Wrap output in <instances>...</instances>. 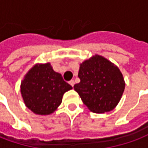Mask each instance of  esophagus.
Segmentation results:
<instances>
[{"label": "esophagus", "mask_w": 148, "mask_h": 148, "mask_svg": "<svg viewBox=\"0 0 148 148\" xmlns=\"http://www.w3.org/2000/svg\"><path fill=\"white\" fill-rule=\"evenodd\" d=\"M69 84L72 86V87H73L74 86V84H75V82H74V80L73 79H72V80H70L69 81Z\"/></svg>", "instance_id": "1"}]
</instances>
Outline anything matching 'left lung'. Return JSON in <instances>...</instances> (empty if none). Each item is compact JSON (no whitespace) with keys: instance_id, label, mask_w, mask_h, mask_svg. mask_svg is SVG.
Instances as JSON below:
<instances>
[{"instance_id":"left-lung-1","label":"left lung","mask_w":148,"mask_h":148,"mask_svg":"<svg viewBox=\"0 0 148 148\" xmlns=\"http://www.w3.org/2000/svg\"><path fill=\"white\" fill-rule=\"evenodd\" d=\"M80 82L74 85L82 101L94 113L112 110L125 90V81L119 69L102 56L95 55L80 64Z\"/></svg>"}]
</instances>
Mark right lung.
<instances>
[{"instance_id": "right-lung-1", "label": "right lung", "mask_w": 148, "mask_h": 148, "mask_svg": "<svg viewBox=\"0 0 148 148\" xmlns=\"http://www.w3.org/2000/svg\"><path fill=\"white\" fill-rule=\"evenodd\" d=\"M73 87L56 73L49 63L36 64L21 83V94L27 107L34 114L48 115L61 103L64 92Z\"/></svg>"}]
</instances>
